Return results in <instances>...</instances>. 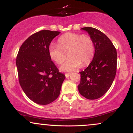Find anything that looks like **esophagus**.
Instances as JSON below:
<instances>
[{
	"label": "esophagus",
	"mask_w": 133,
	"mask_h": 133,
	"mask_svg": "<svg viewBox=\"0 0 133 133\" xmlns=\"http://www.w3.org/2000/svg\"><path fill=\"white\" fill-rule=\"evenodd\" d=\"M71 74H72V73H65V77H69V76H71Z\"/></svg>",
	"instance_id": "1"
}]
</instances>
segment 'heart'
Returning a JSON list of instances; mask_svg holds the SVG:
<instances>
[{"label": "heart", "mask_w": 133, "mask_h": 133, "mask_svg": "<svg viewBox=\"0 0 133 133\" xmlns=\"http://www.w3.org/2000/svg\"><path fill=\"white\" fill-rule=\"evenodd\" d=\"M94 44L89 36L76 33H67L58 39V45L52 43L49 47L50 57L56 63L61 64L67 57L69 58L61 66V71H73L81 65H87L94 55Z\"/></svg>", "instance_id": "b5f03b06"}]
</instances>
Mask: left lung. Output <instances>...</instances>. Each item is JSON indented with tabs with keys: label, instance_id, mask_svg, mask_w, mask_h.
Wrapping results in <instances>:
<instances>
[{
	"label": "left lung",
	"instance_id": "8db88e82",
	"mask_svg": "<svg viewBox=\"0 0 133 133\" xmlns=\"http://www.w3.org/2000/svg\"><path fill=\"white\" fill-rule=\"evenodd\" d=\"M94 44L95 52L92 62L80 72L79 92L88 99L102 97L111 88L116 74L117 52L110 39L95 28L83 27Z\"/></svg>",
	"mask_w": 133,
	"mask_h": 133
}]
</instances>
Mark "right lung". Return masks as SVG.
Returning a JSON list of instances; mask_svg holds the SVG:
<instances>
[{
    "label": "right lung",
    "mask_w": 133,
    "mask_h": 133,
    "mask_svg": "<svg viewBox=\"0 0 133 133\" xmlns=\"http://www.w3.org/2000/svg\"><path fill=\"white\" fill-rule=\"evenodd\" d=\"M60 32L42 30L24 42L16 59L19 81L30 100L41 105L54 101L65 78L51 61L49 47Z\"/></svg>",
    "instance_id": "1"
}]
</instances>
